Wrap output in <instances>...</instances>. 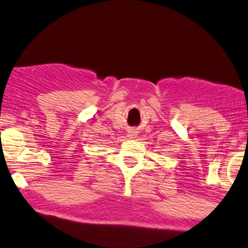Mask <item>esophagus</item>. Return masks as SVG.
I'll return each instance as SVG.
<instances>
[{"instance_id":"esophagus-1","label":"esophagus","mask_w":248,"mask_h":248,"mask_svg":"<svg viewBox=\"0 0 248 248\" xmlns=\"http://www.w3.org/2000/svg\"><path fill=\"white\" fill-rule=\"evenodd\" d=\"M138 135V131H136V130H130V131H128V137L130 139H132V138H136V136Z\"/></svg>"}]
</instances>
